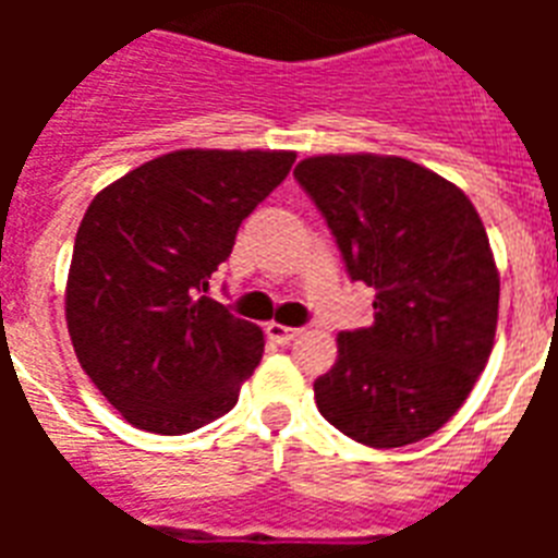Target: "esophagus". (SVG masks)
Masks as SVG:
<instances>
[{
	"instance_id": "34e87169",
	"label": "esophagus",
	"mask_w": 558,
	"mask_h": 558,
	"mask_svg": "<svg viewBox=\"0 0 558 558\" xmlns=\"http://www.w3.org/2000/svg\"><path fill=\"white\" fill-rule=\"evenodd\" d=\"M266 336H269L275 344H292V341L301 336V330H298V327H283V324H269V327H266Z\"/></svg>"
}]
</instances>
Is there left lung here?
I'll return each instance as SVG.
<instances>
[{
  "mask_svg": "<svg viewBox=\"0 0 558 558\" xmlns=\"http://www.w3.org/2000/svg\"><path fill=\"white\" fill-rule=\"evenodd\" d=\"M295 179L350 278L376 289L373 324L339 332L315 405L373 449L423 440L466 402L493 353L501 280L484 222L458 185L399 156H313Z\"/></svg>",
  "mask_w": 558,
  "mask_h": 558,
  "instance_id": "left-lung-1",
  "label": "left lung"
}]
</instances>
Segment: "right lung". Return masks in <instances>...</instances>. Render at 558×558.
I'll use <instances>...</instances> for the list:
<instances>
[{
    "mask_svg": "<svg viewBox=\"0 0 558 558\" xmlns=\"http://www.w3.org/2000/svg\"><path fill=\"white\" fill-rule=\"evenodd\" d=\"M292 161L287 150H177L104 187L83 214L65 324L86 376L135 428L214 423L260 365V327L202 292Z\"/></svg>",
    "mask_w": 558,
    "mask_h": 558,
    "instance_id": "obj_1",
    "label": "right lung"
}]
</instances>
